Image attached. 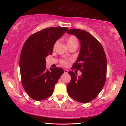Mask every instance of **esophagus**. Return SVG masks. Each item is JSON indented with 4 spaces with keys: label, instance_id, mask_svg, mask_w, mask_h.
Here are the masks:
<instances>
[{
    "label": "esophagus",
    "instance_id": "obj_1",
    "mask_svg": "<svg viewBox=\"0 0 126 126\" xmlns=\"http://www.w3.org/2000/svg\"><path fill=\"white\" fill-rule=\"evenodd\" d=\"M68 70H66V69H64V73L65 74H68Z\"/></svg>",
    "mask_w": 126,
    "mask_h": 126
}]
</instances>
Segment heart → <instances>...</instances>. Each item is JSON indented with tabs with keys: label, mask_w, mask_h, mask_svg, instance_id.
Instances as JSON below:
<instances>
[{
	"label": "heart",
	"mask_w": 126,
	"mask_h": 126,
	"mask_svg": "<svg viewBox=\"0 0 126 126\" xmlns=\"http://www.w3.org/2000/svg\"><path fill=\"white\" fill-rule=\"evenodd\" d=\"M67 44H68V47L74 44H78V40H77L76 37L73 36H70L68 39ZM61 63L62 64H63L64 65H67L68 64V62L64 60H61Z\"/></svg>",
	"instance_id": "b5f03b06"
}]
</instances>
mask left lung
Returning a JSON list of instances; mask_svg holds the SVG:
<instances>
[{
	"mask_svg": "<svg viewBox=\"0 0 126 126\" xmlns=\"http://www.w3.org/2000/svg\"><path fill=\"white\" fill-rule=\"evenodd\" d=\"M67 33L75 36L81 48L73 68L80 70L81 76L69 71L71 82L66 85L69 96L81 103H88L97 97L106 79L107 59L101 43L90 33L79 29H70Z\"/></svg>",
	"mask_w": 126,
	"mask_h": 126,
	"instance_id": "obj_1",
	"label": "left lung"
}]
</instances>
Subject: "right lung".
Masks as SVG:
<instances>
[{
	"mask_svg": "<svg viewBox=\"0 0 126 126\" xmlns=\"http://www.w3.org/2000/svg\"><path fill=\"white\" fill-rule=\"evenodd\" d=\"M68 28H49L29 37L21 51L19 67L24 89L30 97L42 101L52 94L55 85L63 74L62 68H46L45 57L52 54L56 42Z\"/></svg>",
	"mask_w": 126,
	"mask_h": 126,
	"instance_id": "obj_1",
	"label": "right lung"
}]
</instances>
